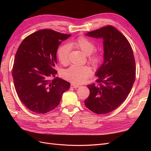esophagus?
Masks as SVG:
<instances>
[{"label": "esophagus", "mask_w": 151, "mask_h": 151, "mask_svg": "<svg viewBox=\"0 0 151 151\" xmlns=\"http://www.w3.org/2000/svg\"><path fill=\"white\" fill-rule=\"evenodd\" d=\"M79 87H80L79 85H76L74 84H71V85H70V88H79Z\"/></svg>", "instance_id": "esophagus-1"}]
</instances>
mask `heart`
<instances>
[{
	"instance_id": "heart-1",
	"label": "heart",
	"mask_w": 151,
	"mask_h": 151,
	"mask_svg": "<svg viewBox=\"0 0 151 151\" xmlns=\"http://www.w3.org/2000/svg\"><path fill=\"white\" fill-rule=\"evenodd\" d=\"M75 46L88 55V61L93 66L96 67L102 61V55L98 52H93L95 49L94 43L84 36H80L70 45L63 44L57 50L58 60L63 65H67L69 62L70 47ZM91 68L87 65H72L63 72V78L71 83L79 84L84 83L92 76Z\"/></svg>"
}]
</instances>
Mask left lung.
<instances>
[{"label": "left lung", "instance_id": "8db88e82", "mask_svg": "<svg viewBox=\"0 0 151 151\" xmlns=\"http://www.w3.org/2000/svg\"><path fill=\"white\" fill-rule=\"evenodd\" d=\"M87 36L102 38L104 62L96 72L98 84H89L86 106L96 114L113 111L125 101L135 79L133 50L125 36L112 26L88 32Z\"/></svg>", "mask_w": 151, "mask_h": 151}]
</instances>
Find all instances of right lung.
Masks as SVG:
<instances>
[{
  "label": "right lung",
  "mask_w": 151,
  "mask_h": 151,
  "mask_svg": "<svg viewBox=\"0 0 151 151\" xmlns=\"http://www.w3.org/2000/svg\"><path fill=\"white\" fill-rule=\"evenodd\" d=\"M71 35L52 29H42L22 41L15 55L12 77L18 97L36 113H46L60 103L68 82L55 77L57 52L62 41Z\"/></svg>",
  "instance_id": "add662e5"
}]
</instances>
